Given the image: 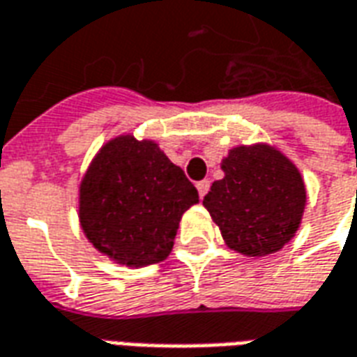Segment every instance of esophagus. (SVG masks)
Wrapping results in <instances>:
<instances>
[{
	"label": "esophagus",
	"instance_id": "obj_1",
	"mask_svg": "<svg viewBox=\"0 0 357 357\" xmlns=\"http://www.w3.org/2000/svg\"><path fill=\"white\" fill-rule=\"evenodd\" d=\"M209 186H211V182L209 181H199L196 184V188H197V194H199V197H204L207 192H209Z\"/></svg>",
	"mask_w": 357,
	"mask_h": 357
}]
</instances>
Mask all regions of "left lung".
<instances>
[{"mask_svg": "<svg viewBox=\"0 0 357 357\" xmlns=\"http://www.w3.org/2000/svg\"><path fill=\"white\" fill-rule=\"evenodd\" d=\"M213 182L205 209L226 245L245 257H266L289 243L301 226L306 188L295 163L270 144L236 146Z\"/></svg>", "mask_w": 357, "mask_h": 357, "instance_id": "8db88e82", "label": "left lung"}]
</instances>
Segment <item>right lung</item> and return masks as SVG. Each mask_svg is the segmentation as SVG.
Listing matches in <instances>:
<instances>
[{
    "instance_id": "add662e5",
    "label": "right lung",
    "mask_w": 357,
    "mask_h": 357,
    "mask_svg": "<svg viewBox=\"0 0 357 357\" xmlns=\"http://www.w3.org/2000/svg\"><path fill=\"white\" fill-rule=\"evenodd\" d=\"M196 186L153 140H108L79 184V225L95 249L123 266L165 261Z\"/></svg>"
}]
</instances>
